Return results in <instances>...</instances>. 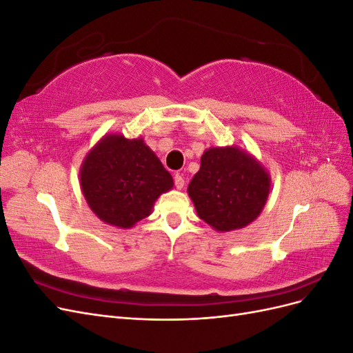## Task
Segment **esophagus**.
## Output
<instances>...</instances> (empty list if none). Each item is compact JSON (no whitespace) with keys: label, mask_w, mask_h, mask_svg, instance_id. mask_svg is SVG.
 Returning a JSON list of instances; mask_svg holds the SVG:
<instances>
[{"label":"esophagus","mask_w":353,"mask_h":353,"mask_svg":"<svg viewBox=\"0 0 353 353\" xmlns=\"http://www.w3.org/2000/svg\"><path fill=\"white\" fill-rule=\"evenodd\" d=\"M174 179H175V187H176L178 190H183V188H184V185H185V181H184L183 175H181V174H176Z\"/></svg>","instance_id":"34e87169"}]
</instances>
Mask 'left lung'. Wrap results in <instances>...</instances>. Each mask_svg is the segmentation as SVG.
I'll return each instance as SVG.
<instances>
[{
	"instance_id": "1",
	"label": "left lung",
	"mask_w": 353,
	"mask_h": 353,
	"mask_svg": "<svg viewBox=\"0 0 353 353\" xmlns=\"http://www.w3.org/2000/svg\"><path fill=\"white\" fill-rule=\"evenodd\" d=\"M270 190L268 169L252 153L227 145L205 150L187 193L200 219L218 232H230L261 215Z\"/></svg>"
}]
</instances>
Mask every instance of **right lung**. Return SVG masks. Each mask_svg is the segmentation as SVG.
Instances as JSON below:
<instances>
[{
    "mask_svg": "<svg viewBox=\"0 0 353 353\" xmlns=\"http://www.w3.org/2000/svg\"><path fill=\"white\" fill-rule=\"evenodd\" d=\"M79 184L90 209L112 227L132 228L174 179L144 138L105 134L83 157Z\"/></svg>",
    "mask_w": 353,
    "mask_h": 353,
    "instance_id": "1",
    "label": "right lung"
}]
</instances>
